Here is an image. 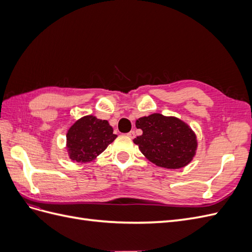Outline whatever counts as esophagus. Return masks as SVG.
<instances>
[{
  "label": "esophagus",
  "instance_id": "esophagus-1",
  "mask_svg": "<svg viewBox=\"0 0 252 252\" xmlns=\"http://www.w3.org/2000/svg\"><path fill=\"white\" fill-rule=\"evenodd\" d=\"M127 135H128L129 138H130V139H134V136H135V132H134V131H130V132H128V133H127Z\"/></svg>",
  "mask_w": 252,
  "mask_h": 252
}]
</instances>
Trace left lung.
<instances>
[{
	"label": "left lung",
	"instance_id": "8db88e82",
	"mask_svg": "<svg viewBox=\"0 0 252 252\" xmlns=\"http://www.w3.org/2000/svg\"><path fill=\"white\" fill-rule=\"evenodd\" d=\"M143 134L134 144L150 162L167 169H178L191 162L196 150L194 132L184 122L159 113L143 117L135 122Z\"/></svg>",
	"mask_w": 252,
	"mask_h": 252
}]
</instances>
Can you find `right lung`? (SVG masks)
Wrapping results in <instances>:
<instances>
[{"mask_svg": "<svg viewBox=\"0 0 252 252\" xmlns=\"http://www.w3.org/2000/svg\"><path fill=\"white\" fill-rule=\"evenodd\" d=\"M68 154L72 161H93L117 138L106 120L86 116L78 120L67 132Z\"/></svg>", "mask_w": 252, "mask_h": 252, "instance_id": "obj_1", "label": "right lung"}]
</instances>
